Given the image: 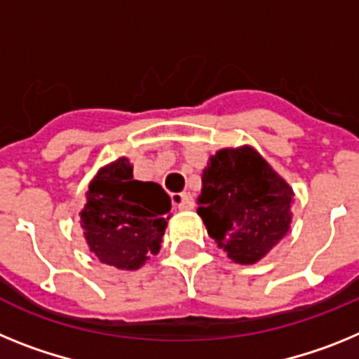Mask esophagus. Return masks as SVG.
I'll list each match as a JSON object with an SVG mask.
<instances>
[{
    "label": "esophagus",
    "mask_w": 359,
    "mask_h": 359,
    "mask_svg": "<svg viewBox=\"0 0 359 359\" xmlns=\"http://www.w3.org/2000/svg\"><path fill=\"white\" fill-rule=\"evenodd\" d=\"M173 204L177 205V210L188 211V210H193L195 202H193L191 193L184 191V193H177V195H173Z\"/></svg>",
    "instance_id": "34e87169"
}]
</instances>
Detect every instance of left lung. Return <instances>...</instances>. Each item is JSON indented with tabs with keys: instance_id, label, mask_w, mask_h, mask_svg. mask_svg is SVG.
Here are the masks:
<instances>
[{
	"instance_id": "obj_1",
	"label": "left lung",
	"mask_w": 359,
	"mask_h": 359,
	"mask_svg": "<svg viewBox=\"0 0 359 359\" xmlns=\"http://www.w3.org/2000/svg\"><path fill=\"white\" fill-rule=\"evenodd\" d=\"M294 191L253 146L222 148L202 171L197 213L235 264L266 257L292 222Z\"/></svg>"
}]
</instances>
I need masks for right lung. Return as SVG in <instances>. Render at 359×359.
<instances>
[{"label": "right lung", "mask_w": 359, "mask_h": 359, "mask_svg": "<svg viewBox=\"0 0 359 359\" xmlns=\"http://www.w3.org/2000/svg\"><path fill=\"white\" fill-rule=\"evenodd\" d=\"M171 201L157 182L133 179L130 158L119 157L95 173L81 211L88 249L101 264L135 271L161 251Z\"/></svg>", "instance_id": "right-lung-1"}]
</instances>
